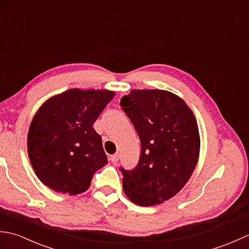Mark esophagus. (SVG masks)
Listing matches in <instances>:
<instances>
[{"label": "esophagus", "mask_w": 249, "mask_h": 249, "mask_svg": "<svg viewBox=\"0 0 249 249\" xmlns=\"http://www.w3.org/2000/svg\"><path fill=\"white\" fill-rule=\"evenodd\" d=\"M110 160H111V161L112 162H118L119 161V160H120V155L118 154V153H116V154H114V155H112L110 157Z\"/></svg>", "instance_id": "esophagus-1"}]
</instances>
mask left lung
<instances>
[{
  "label": "left lung",
  "instance_id": "8db88e82",
  "mask_svg": "<svg viewBox=\"0 0 249 249\" xmlns=\"http://www.w3.org/2000/svg\"><path fill=\"white\" fill-rule=\"evenodd\" d=\"M121 107L141 142L137 167L121 168L124 193L137 205L160 204L185 186L197 166V121L181 97L165 89H131L122 97Z\"/></svg>",
  "mask_w": 249,
  "mask_h": 249
}]
</instances>
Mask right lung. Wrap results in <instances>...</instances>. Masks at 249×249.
Wrapping results in <instances>:
<instances>
[{"mask_svg": "<svg viewBox=\"0 0 249 249\" xmlns=\"http://www.w3.org/2000/svg\"><path fill=\"white\" fill-rule=\"evenodd\" d=\"M110 89H71L47 99L28 133V154L37 178L56 193L75 196L108 163L94 122L114 97Z\"/></svg>", "mask_w": 249, "mask_h": 249, "instance_id": "1", "label": "right lung"}]
</instances>
